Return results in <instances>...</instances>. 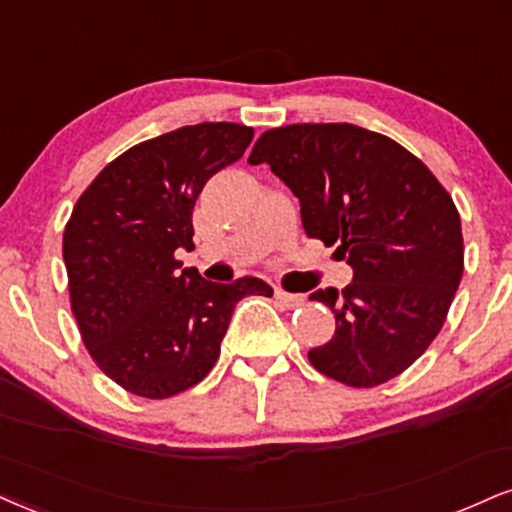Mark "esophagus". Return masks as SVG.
Masks as SVG:
<instances>
[{
  "label": "esophagus",
  "mask_w": 512,
  "mask_h": 512,
  "mask_svg": "<svg viewBox=\"0 0 512 512\" xmlns=\"http://www.w3.org/2000/svg\"><path fill=\"white\" fill-rule=\"evenodd\" d=\"M274 295H276V300H279V303H283L286 307H298V305H303V295H298V293H288V291H283V288H274Z\"/></svg>",
  "instance_id": "34e87169"
}]
</instances>
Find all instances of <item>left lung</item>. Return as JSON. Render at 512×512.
<instances>
[{"instance_id": "obj_1", "label": "left lung", "mask_w": 512, "mask_h": 512, "mask_svg": "<svg viewBox=\"0 0 512 512\" xmlns=\"http://www.w3.org/2000/svg\"><path fill=\"white\" fill-rule=\"evenodd\" d=\"M248 164H269L300 200L310 238L336 245L353 283L310 295L334 312L312 367L355 389L403 374L432 346L465 269L453 197L422 159L353 123L264 131Z\"/></svg>"}]
</instances>
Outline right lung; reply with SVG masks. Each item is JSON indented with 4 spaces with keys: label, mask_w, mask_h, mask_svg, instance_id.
Listing matches in <instances>:
<instances>
[{
    "label": "right lung",
    "mask_w": 512,
    "mask_h": 512,
    "mask_svg": "<svg viewBox=\"0 0 512 512\" xmlns=\"http://www.w3.org/2000/svg\"><path fill=\"white\" fill-rule=\"evenodd\" d=\"M250 126L197 123L133 145L83 190L64 229L71 312L95 365L121 389L162 400L212 372L233 307L262 279L212 283L181 269L193 207L252 143Z\"/></svg>",
    "instance_id": "1"
}]
</instances>
